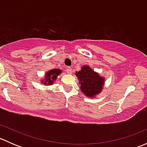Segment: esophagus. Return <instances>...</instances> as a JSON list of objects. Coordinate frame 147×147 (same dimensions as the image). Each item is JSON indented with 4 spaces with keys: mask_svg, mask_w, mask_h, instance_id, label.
<instances>
[{
    "mask_svg": "<svg viewBox=\"0 0 147 147\" xmlns=\"http://www.w3.org/2000/svg\"><path fill=\"white\" fill-rule=\"evenodd\" d=\"M66 72L67 74H72V69L71 67H67L66 68Z\"/></svg>",
    "mask_w": 147,
    "mask_h": 147,
    "instance_id": "esophagus-1",
    "label": "esophagus"
}]
</instances>
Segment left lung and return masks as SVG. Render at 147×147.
<instances>
[{"label": "left lung", "instance_id": "left-lung-1", "mask_svg": "<svg viewBox=\"0 0 147 147\" xmlns=\"http://www.w3.org/2000/svg\"><path fill=\"white\" fill-rule=\"evenodd\" d=\"M76 75L80 80L81 91L86 96L94 97L102 91L105 79L88 65H84L81 70L76 72Z\"/></svg>", "mask_w": 147, "mask_h": 147}]
</instances>
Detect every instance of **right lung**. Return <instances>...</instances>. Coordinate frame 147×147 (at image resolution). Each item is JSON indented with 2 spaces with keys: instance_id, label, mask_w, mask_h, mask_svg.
<instances>
[{
  "instance_id": "1",
  "label": "right lung",
  "mask_w": 147,
  "mask_h": 147,
  "mask_svg": "<svg viewBox=\"0 0 147 147\" xmlns=\"http://www.w3.org/2000/svg\"><path fill=\"white\" fill-rule=\"evenodd\" d=\"M62 72V71L59 69H53L46 73L45 77V80L41 81L44 84H47V85H51L53 82L57 79V77Z\"/></svg>"
}]
</instances>
